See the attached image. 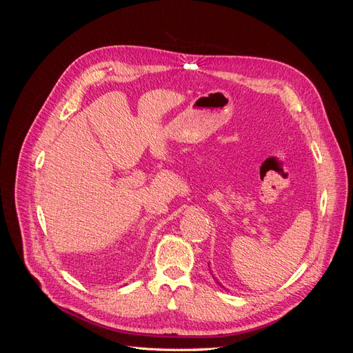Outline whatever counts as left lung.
<instances>
[{"label": "left lung", "mask_w": 353, "mask_h": 353, "mask_svg": "<svg viewBox=\"0 0 353 353\" xmlns=\"http://www.w3.org/2000/svg\"><path fill=\"white\" fill-rule=\"evenodd\" d=\"M218 284H219V283H218ZM219 285H221V284H219Z\"/></svg>", "instance_id": "left-lung-1"}]
</instances>
